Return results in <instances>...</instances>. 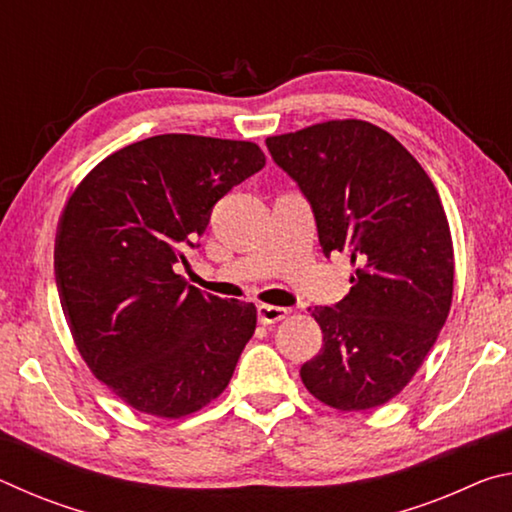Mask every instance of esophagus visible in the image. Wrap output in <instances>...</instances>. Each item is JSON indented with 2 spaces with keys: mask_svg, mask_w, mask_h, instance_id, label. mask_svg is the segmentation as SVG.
Wrapping results in <instances>:
<instances>
[{
  "mask_svg": "<svg viewBox=\"0 0 512 512\" xmlns=\"http://www.w3.org/2000/svg\"><path fill=\"white\" fill-rule=\"evenodd\" d=\"M289 316V309L284 307H273V305H259L257 307V318L262 325H275Z\"/></svg>",
  "mask_w": 512,
  "mask_h": 512,
  "instance_id": "esophagus-1",
  "label": "esophagus"
}]
</instances>
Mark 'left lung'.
Segmentation results:
<instances>
[{"label": "left lung", "mask_w": 512, "mask_h": 512, "mask_svg": "<svg viewBox=\"0 0 512 512\" xmlns=\"http://www.w3.org/2000/svg\"><path fill=\"white\" fill-rule=\"evenodd\" d=\"M266 146L307 198L325 257L339 250L357 264L348 296L311 309L323 348L300 368L302 384L339 411L375 409L409 384L452 305L443 203L420 162L368 121H325Z\"/></svg>", "instance_id": "left-lung-1"}]
</instances>
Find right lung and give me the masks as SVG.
<instances>
[{
	"label": "right lung",
	"mask_w": 512,
	"mask_h": 512,
	"mask_svg": "<svg viewBox=\"0 0 512 512\" xmlns=\"http://www.w3.org/2000/svg\"><path fill=\"white\" fill-rule=\"evenodd\" d=\"M264 164L253 142L155 135L108 155L67 201L60 307L90 370L133 409L183 418L228 386L257 309L187 287L176 264L216 201Z\"/></svg>",
	"instance_id": "1"
}]
</instances>
